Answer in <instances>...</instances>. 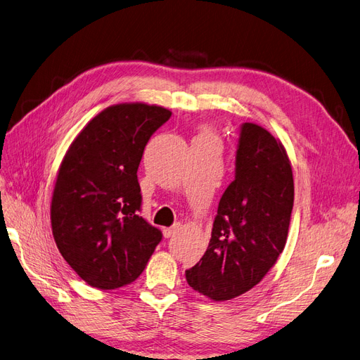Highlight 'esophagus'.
I'll use <instances>...</instances> for the list:
<instances>
[{
    "label": "esophagus",
    "mask_w": 360,
    "mask_h": 360,
    "mask_svg": "<svg viewBox=\"0 0 360 360\" xmlns=\"http://www.w3.org/2000/svg\"><path fill=\"white\" fill-rule=\"evenodd\" d=\"M179 229H181V224L176 223V224H173L172 227L165 229V230H163V235H165V238H172V236H175V235L178 233Z\"/></svg>",
    "instance_id": "34e87169"
}]
</instances>
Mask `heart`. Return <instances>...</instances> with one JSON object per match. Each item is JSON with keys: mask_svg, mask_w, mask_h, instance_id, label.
Returning a JSON list of instances; mask_svg holds the SVG:
<instances>
[{"mask_svg": "<svg viewBox=\"0 0 360 360\" xmlns=\"http://www.w3.org/2000/svg\"><path fill=\"white\" fill-rule=\"evenodd\" d=\"M205 134H210V133H205Z\"/></svg>", "mask_w": 360, "mask_h": 360, "instance_id": "heart-1", "label": "heart"}]
</instances>
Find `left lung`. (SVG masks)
<instances>
[{
    "instance_id": "obj_1",
    "label": "left lung",
    "mask_w": 360,
    "mask_h": 360,
    "mask_svg": "<svg viewBox=\"0 0 360 360\" xmlns=\"http://www.w3.org/2000/svg\"><path fill=\"white\" fill-rule=\"evenodd\" d=\"M293 200L283 143L257 124H242L235 181L219 199L203 257L185 271L188 285L217 302L257 285L285 247Z\"/></svg>"
}]
</instances>
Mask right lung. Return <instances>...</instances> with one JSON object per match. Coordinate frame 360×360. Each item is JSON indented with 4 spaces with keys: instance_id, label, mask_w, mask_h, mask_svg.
I'll return each mask as SVG.
<instances>
[{
    "instance_id": "obj_1",
    "label": "right lung",
    "mask_w": 360,
    "mask_h": 360,
    "mask_svg": "<svg viewBox=\"0 0 360 360\" xmlns=\"http://www.w3.org/2000/svg\"><path fill=\"white\" fill-rule=\"evenodd\" d=\"M170 115L155 104H113L84 127L63 158L52 233L64 260L91 287L133 283L163 238L139 215L137 169L150 136Z\"/></svg>"
}]
</instances>
